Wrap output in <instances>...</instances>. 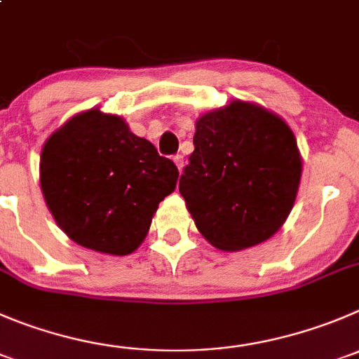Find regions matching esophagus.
<instances>
[{
    "instance_id": "34e87169",
    "label": "esophagus",
    "mask_w": 359,
    "mask_h": 359,
    "mask_svg": "<svg viewBox=\"0 0 359 359\" xmlns=\"http://www.w3.org/2000/svg\"><path fill=\"white\" fill-rule=\"evenodd\" d=\"M172 160H174V163H176V165H177V169H180V172H182L183 165H185V160H183V155H174Z\"/></svg>"
}]
</instances>
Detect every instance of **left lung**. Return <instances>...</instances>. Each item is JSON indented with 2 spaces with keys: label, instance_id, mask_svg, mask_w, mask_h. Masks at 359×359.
Returning <instances> with one entry per match:
<instances>
[{
  "label": "left lung",
  "instance_id": "obj_1",
  "mask_svg": "<svg viewBox=\"0 0 359 359\" xmlns=\"http://www.w3.org/2000/svg\"><path fill=\"white\" fill-rule=\"evenodd\" d=\"M180 177L199 233L220 250L262 243L289 217L302 177L291 128L259 105L233 102L204 114Z\"/></svg>",
  "mask_w": 359,
  "mask_h": 359
}]
</instances>
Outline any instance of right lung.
I'll list each match as a JSON object with an SVG mask.
<instances>
[{
	"mask_svg": "<svg viewBox=\"0 0 359 359\" xmlns=\"http://www.w3.org/2000/svg\"><path fill=\"white\" fill-rule=\"evenodd\" d=\"M177 176L172 160L98 109L65 123L40 158V185L57 225L81 247L111 255L142 243Z\"/></svg>",
	"mask_w": 359,
	"mask_h": 359,
	"instance_id": "add662e5",
	"label": "right lung"
}]
</instances>
